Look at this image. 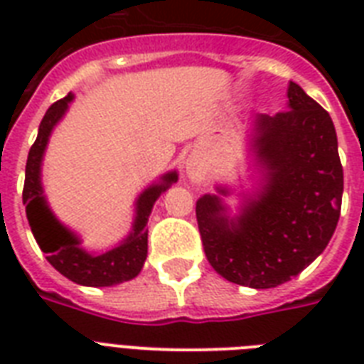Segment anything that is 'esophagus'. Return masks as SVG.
I'll list each match as a JSON object with an SVG mask.
<instances>
[{
  "label": "esophagus",
  "mask_w": 364,
  "mask_h": 364,
  "mask_svg": "<svg viewBox=\"0 0 364 364\" xmlns=\"http://www.w3.org/2000/svg\"><path fill=\"white\" fill-rule=\"evenodd\" d=\"M204 173L205 168L202 162H193V164L188 166V176H191V179H200Z\"/></svg>",
  "instance_id": "1"
}]
</instances>
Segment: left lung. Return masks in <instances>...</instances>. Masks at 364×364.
<instances>
[{
    "mask_svg": "<svg viewBox=\"0 0 364 364\" xmlns=\"http://www.w3.org/2000/svg\"><path fill=\"white\" fill-rule=\"evenodd\" d=\"M287 109L255 115L249 149L259 187L230 215L217 187L196 202L205 257L217 274L253 289L277 287L323 253L338 225L344 170L333 119L296 82Z\"/></svg>",
    "mask_w": 364,
    "mask_h": 364,
    "instance_id": "obj_1",
    "label": "left lung"
}]
</instances>
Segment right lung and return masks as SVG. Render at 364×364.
I'll return each instance as SVG.
<instances>
[{
    "instance_id": "right-lung-1",
    "label": "right lung",
    "mask_w": 364,
    "mask_h": 364,
    "mask_svg": "<svg viewBox=\"0 0 364 364\" xmlns=\"http://www.w3.org/2000/svg\"><path fill=\"white\" fill-rule=\"evenodd\" d=\"M73 94L54 102L43 117L36 143L31 145L28 162H26V177L22 200L26 204V215L30 223L33 238L47 260L56 270L71 282L87 287H111L122 282L134 279L141 272L147 259V221L154 202L164 191L177 181V171H168L160 177V181L149 185L136 200V217L132 223V232L105 253H88L81 247V240L75 232L65 228L54 217L43 194L41 164L43 154L47 149L48 137L54 126L65 115V111L73 102Z\"/></svg>"
}]
</instances>
